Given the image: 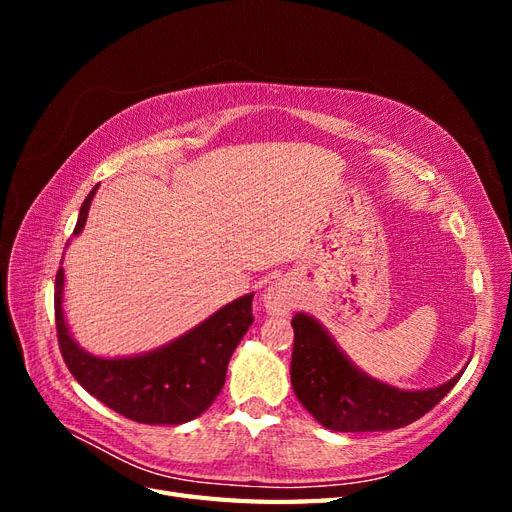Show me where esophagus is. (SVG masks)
<instances>
[{
	"instance_id": "1",
	"label": "esophagus",
	"mask_w": 512,
	"mask_h": 512,
	"mask_svg": "<svg viewBox=\"0 0 512 512\" xmlns=\"http://www.w3.org/2000/svg\"><path fill=\"white\" fill-rule=\"evenodd\" d=\"M262 305L273 316H284L294 307V292L288 282L273 280L262 292Z\"/></svg>"
}]
</instances>
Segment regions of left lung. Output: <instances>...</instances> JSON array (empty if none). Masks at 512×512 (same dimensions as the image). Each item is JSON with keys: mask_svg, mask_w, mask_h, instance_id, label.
I'll return each instance as SVG.
<instances>
[{"mask_svg": "<svg viewBox=\"0 0 512 512\" xmlns=\"http://www.w3.org/2000/svg\"><path fill=\"white\" fill-rule=\"evenodd\" d=\"M292 391L316 421L333 431H389L414 423L451 393L461 374L425 391H401L354 367L322 324L294 314Z\"/></svg>", "mask_w": 512, "mask_h": 512, "instance_id": "1", "label": "left lung"}]
</instances>
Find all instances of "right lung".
<instances>
[{
    "instance_id": "right-lung-1",
    "label": "right lung",
    "mask_w": 512,
    "mask_h": 512,
    "mask_svg": "<svg viewBox=\"0 0 512 512\" xmlns=\"http://www.w3.org/2000/svg\"><path fill=\"white\" fill-rule=\"evenodd\" d=\"M91 190L79 211L74 235L85 228ZM254 294H245L218 309L192 331L145 354L102 359L74 342L64 318V267L55 277V324L61 356L83 389L104 406L136 423L181 425L203 414L226 382L232 352L254 322Z\"/></svg>"
}]
</instances>
